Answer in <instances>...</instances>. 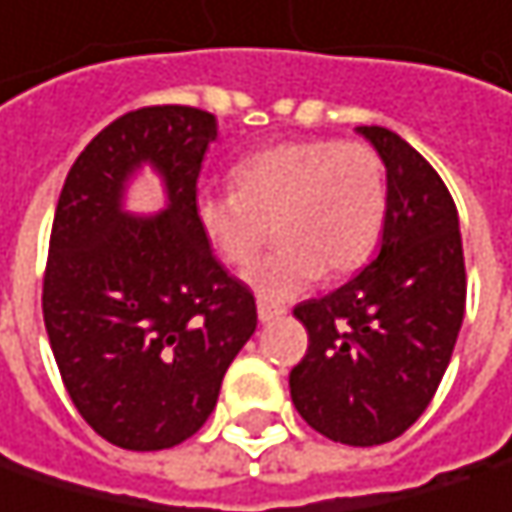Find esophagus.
I'll return each instance as SVG.
<instances>
[{
  "label": "esophagus",
  "mask_w": 512,
  "mask_h": 512,
  "mask_svg": "<svg viewBox=\"0 0 512 512\" xmlns=\"http://www.w3.org/2000/svg\"><path fill=\"white\" fill-rule=\"evenodd\" d=\"M286 310L284 307H278V304H269V301H257V318H260V324H272V321H278V318L284 316Z\"/></svg>",
  "instance_id": "obj_1"
}]
</instances>
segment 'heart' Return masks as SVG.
Returning a JSON list of instances; mask_svg holds the SVG:
<instances>
[{
	"mask_svg": "<svg viewBox=\"0 0 512 512\" xmlns=\"http://www.w3.org/2000/svg\"><path fill=\"white\" fill-rule=\"evenodd\" d=\"M202 237L228 266H246L278 231L281 249L246 272L260 298L286 301L321 272L359 269L382 234L385 167L362 141H289L234 167V191L196 196Z\"/></svg>",
	"mask_w": 512,
	"mask_h": 512,
	"instance_id": "heart-1",
	"label": "heart"
}]
</instances>
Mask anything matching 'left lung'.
Listing matches in <instances>:
<instances>
[{
	"instance_id": "8db88e82",
	"label": "left lung",
	"mask_w": 512,
	"mask_h": 512,
	"mask_svg": "<svg viewBox=\"0 0 512 512\" xmlns=\"http://www.w3.org/2000/svg\"><path fill=\"white\" fill-rule=\"evenodd\" d=\"M385 165L379 255L292 313L310 347L289 374L298 414L324 437L379 446L432 403L466 307L458 208L437 170L385 127H356Z\"/></svg>"
}]
</instances>
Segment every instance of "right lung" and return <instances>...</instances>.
<instances>
[{
  "label": "right lung",
  "instance_id": "add662e5",
  "mask_svg": "<svg viewBox=\"0 0 512 512\" xmlns=\"http://www.w3.org/2000/svg\"><path fill=\"white\" fill-rule=\"evenodd\" d=\"M214 138L205 109L127 112L77 156L54 211L48 342L80 417L121 449L156 452L196 435L257 327L255 295L196 223V179ZM141 166L160 173L168 196L153 218L123 208Z\"/></svg>",
  "mask_w": 512,
  "mask_h": 512
}]
</instances>
